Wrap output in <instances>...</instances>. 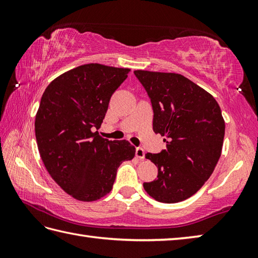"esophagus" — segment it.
<instances>
[{"label":"esophagus","instance_id":"34e87169","mask_svg":"<svg viewBox=\"0 0 258 258\" xmlns=\"http://www.w3.org/2000/svg\"><path fill=\"white\" fill-rule=\"evenodd\" d=\"M135 154H136V156L140 158V160H144V158H145V151L142 149V147H136Z\"/></svg>","mask_w":258,"mask_h":258}]
</instances>
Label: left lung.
<instances>
[{
    "label": "left lung",
    "mask_w": 258,
    "mask_h": 258,
    "mask_svg": "<svg viewBox=\"0 0 258 258\" xmlns=\"http://www.w3.org/2000/svg\"><path fill=\"white\" fill-rule=\"evenodd\" d=\"M134 74L151 100L153 130L166 142V150L145 154L158 173L144 189L158 202H182L205 184L220 160L225 134L221 107L180 74L141 70Z\"/></svg>",
    "instance_id": "left-lung-1"
}]
</instances>
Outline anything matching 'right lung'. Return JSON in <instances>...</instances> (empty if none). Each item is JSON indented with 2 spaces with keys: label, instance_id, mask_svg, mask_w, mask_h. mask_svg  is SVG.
<instances>
[{
  "label": "right lung",
  "instance_id": "right-lung-1",
  "mask_svg": "<svg viewBox=\"0 0 258 258\" xmlns=\"http://www.w3.org/2000/svg\"><path fill=\"white\" fill-rule=\"evenodd\" d=\"M128 69L90 63L63 73L43 93L35 116L38 152L48 174L74 199L96 201L111 191L118 166L132 160L127 141L98 132L113 93Z\"/></svg>",
  "mask_w": 258,
  "mask_h": 258
}]
</instances>
